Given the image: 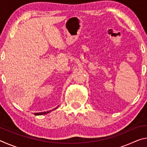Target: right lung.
<instances>
[{
  "label": "right lung",
  "mask_w": 147,
  "mask_h": 147,
  "mask_svg": "<svg viewBox=\"0 0 147 147\" xmlns=\"http://www.w3.org/2000/svg\"><path fill=\"white\" fill-rule=\"evenodd\" d=\"M49 113V111H46V112H42V113H34V115H42V114H47V113Z\"/></svg>",
  "instance_id": "obj_1"
}]
</instances>
